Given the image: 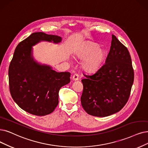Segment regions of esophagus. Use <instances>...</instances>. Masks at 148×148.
<instances>
[{"label":"esophagus","mask_w":148,"mask_h":148,"mask_svg":"<svg viewBox=\"0 0 148 148\" xmlns=\"http://www.w3.org/2000/svg\"><path fill=\"white\" fill-rule=\"evenodd\" d=\"M79 76L78 75V74L75 73V74L73 75V80L77 81V80L79 79Z\"/></svg>","instance_id":"esophagus-1"}]
</instances>
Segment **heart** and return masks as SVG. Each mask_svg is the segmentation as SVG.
<instances>
[{"mask_svg":"<svg viewBox=\"0 0 148 148\" xmlns=\"http://www.w3.org/2000/svg\"><path fill=\"white\" fill-rule=\"evenodd\" d=\"M78 58L84 59L82 66L87 72H94L102 65L106 56V51L97 43L87 41L76 53Z\"/></svg>","mask_w":148,"mask_h":148,"instance_id":"obj_1","label":"heart"}]
</instances>
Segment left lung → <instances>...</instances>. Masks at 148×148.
Masks as SVG:
<instances>
[{"label":"left lung","mask_w":148,"mask_h":148,"mask_svg":"<svg viewBox=\"0 0 148 148\" xmlns=\"http://www.w3.org/2000/svg\"><path fill=\"white\" fill-rule=\"evenodd\" d=\"M84 75L81 102L88 114L108 116L125 106L134 82V69L127 49L114 35L105 64L95 73Z\"/></svg>","instance_id":"obj_1"}]
</instances>
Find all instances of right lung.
I'll use <instances>...</instances> for the list:
<instances>
[{
	"instance_id": "obj_1",
	"label": "right lung",
	"mask_w": 148,
	"mask_h": 148,
	"mask_svg": "<svg viewBox=\"0 0 148 148\" xmlns=\"http://www.w3.org/2000/svg\"><path fill=\"white\" fill-rule=\"evenodd\" d=\"M61 40L56 35L36 32L16 47L8 69L10 92L15 103L28 113L51 114L58 104L60 89L70 81L69 72H57L33 56L32 47L40 41L58 44Z\"/></svg>"
}]
</instances>
